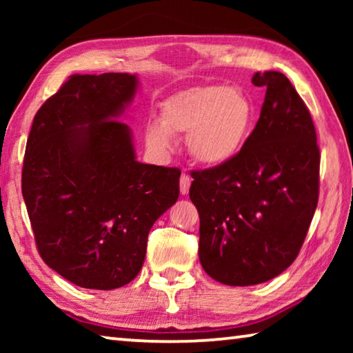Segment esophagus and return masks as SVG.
I'll use <instances>...</instances> for the list:
<instances>
[{"instance_id": "obj_1", "label": "esophagus", "mask_w": 353, "mask_h": 353, "mask_svg": "<svg viewBox=\"0 0 353 353\" xmlns=\"http://www.w3.org/2000/svg\"><path fill=\"white\" fill-rule=\"evenodd\" d=\"M190 185H191V177L187 174V172H182V176H181V193L182 194L188 193Z\"/></svg>"}]
</instances>
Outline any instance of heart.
I'll return each instance as SVG.
<instances>
[{
  "label": "heart",
  "instance_id": "heart-1",
  "mask_svg": "<svg viewBox=\"0 0 353 353\" xmlns=\"http://www.w3.org/2000/svg\"><path fill=\"white\" fill-rule=\"evenodd\" d=\"M254 105L240 88L191 87L162 104V121L146 124V141L155 151L172 146V134L187 137L190 154L201 163L219 165L235 157L254 126Z\"/></svg>",
  "mask_w": 353,
  "mask_h": 353
}]
</instances>
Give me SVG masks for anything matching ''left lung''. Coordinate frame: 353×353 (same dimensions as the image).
<instances>
[{
  "label": "left lung",
  "mask_w": 353,
  "mask_h": 353,
  "mask_svg": "<svg viewBox=\"0 0 353 353\" xmlns=\"http://www.w3.org/2000/svg\"><path fill=\"white\" fill-rule=\"evenodd\" d=\"M266 87L260 118L235 157L191 171L199 260L230 286L268 282L301 252L319 199L321 152L312 115L288 77L255 73Z\"/></svg>",
  "instance_id": "obj_1"
}]
</instances>
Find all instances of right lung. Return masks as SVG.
<instances>
[{
	"label": "right lung",
	"instance_id": "1",
	"mask_svg": "<svg viewBox=\"0 0 353 353\" xmlns=\"http://www.w3.org/2000/svg\"><path fill=\"white\" fill-rule=\"evenodd\" d=\"M128 73L73 74L35 113L21 191L39 254L82 288L115 290L140 272L151 227L179 198L181 170L135 160Z\"/></svg>",
	"mask_w": 353,
	"mask_h": 353
}]
</instances>
